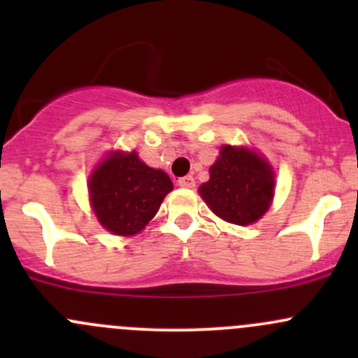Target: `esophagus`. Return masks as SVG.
Returning a JSON list of instances; mask_svg holds the SVG:
<instances>
[{"instance_id":"1","label":"esophagus","mask_w":358,"mask_h":358,"mask_svg":"<svg viewBox=\"0 0 358 358\" xmlns=\"http://www.w3.org/2000/svg\"><path fill=\"white\" fill-rule=\"evenodd\" d=\"M178 185L180 187H185V189H194L196 187V180H194V176H182V178H178Z\"/></svg>"}]
</instances>
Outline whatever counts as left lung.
I'll return each mask as SVG.
<instances>
[{"mask_svg": "<svg viewBox=\"0 0 358 358\" xmlns=\"http://www.w3.org/2000/svg\"><path fill=\"white\" fill-rule=\"evenodd\" d=\"M273 173L266 161L248 149L225 145L199 192L215 215L236 225L262 218L273 196Z\"/></svg>", "mask_w": 358, "mask_h": 358, "instance_id": "1", "label": "left lung"}]
</instances>
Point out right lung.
Listing matches in <instances>:
<instances>
[{
  "label": "right lung",
  "mask_w": 358,
  "mask_h": 358,
  "mask_svg": "<svg viewBox=\"0 0 358 358\" xmlns=\"http://www.w3.org/2000/svg\"><path fill=\"white\" fill-rule=\"evenodd\" d=\"M173 183L149 168L136 152H114L90 178V197L99 222L115 236H135L156 216Z\"/></svg>",
  "instance_id": "obj_1"
}]
</instances>
